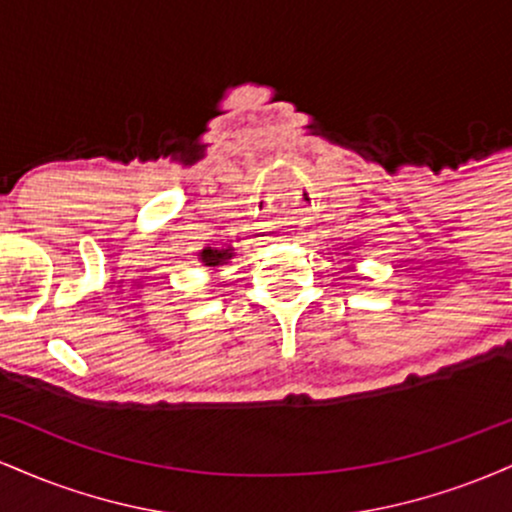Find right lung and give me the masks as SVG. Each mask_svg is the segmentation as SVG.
<instances>
[{"mask_svg": "<svg viewBox=\"0 0 512 512\" xmlns=\"http://www.w3.org/2000/svg\"><path fill=\"white\" fill-rule=\"evenodd\" d=\"M233 257L231 250H216V248H204L199 252V260H202L204 267H219V264H226Z\"/></svg>", "mask_w": 512, "mask_h": 512, "instance_id": "1", "label": "right lung"}]
</instances>
